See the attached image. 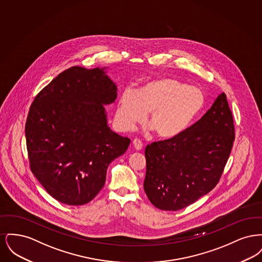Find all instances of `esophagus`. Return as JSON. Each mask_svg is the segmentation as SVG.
<instances>
[{
	"label": "esophagus",
	"instance_id": "esophagus-1",
	"mask_svg": "<svg viewBox=\"0 0 262 262\" xmlns=\"http://www.w3.org/2000/svg\"><path fill=\"white\" fill-rule=\"evenodd\" d=\"M133 145H134V148L136 150L142 149V143L138 139H134L133 140Z\"/></svg>",
	"mask_w": 262,
	"mask_h": 262
}]
</instances>
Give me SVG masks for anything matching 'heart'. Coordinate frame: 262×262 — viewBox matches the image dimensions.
Returning <instances> with one entry per match:
<instances>
[{
  "instance_id": "1",
  "label": "heart",
  "mask_w": 262,
  "mask_h": 262,
  "mask_svg": "<svg viewBox=\"0 0 262 262\" xmlns=\"http://www.w3.org/2000/svg\"><path fill=\"white\" fill-rule=\"evenodd\" d=\"M204 105L200 88L171 77L147 81L137 92L125 89L121 94L116 120L125 130L143 122L148 114V125L163 139L178 137L185 132Z\"/></svg>"
}]
</instances>
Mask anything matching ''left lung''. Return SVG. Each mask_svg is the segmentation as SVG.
Masks as SVG:
<instances>
[{
	"label": "left lung",
	"mask_w": 262,
	"mask_h": 262,
	"mask_svg": "<svg viewBox=\"0 0 262 262\" xmlns=\"http://www.w3.org/2000/svg\"><path fill=\"white\" fill-rule=\"evenodd\" d=\"M234 140L233 116L223 92L198 123L146 146L143 187L150 202L177 211L207 194L220 180Z\"/></svg>",
	"instance_id": "obj_1"
}]
</instances>
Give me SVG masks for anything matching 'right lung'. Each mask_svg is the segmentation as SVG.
<instances>
[{"label": "right lung", "instance_id": "1", "mask_svg": "<svg viewBox=\"0 0 262 262\" xmlns=\"http://www.w3.org/2000/svg\"><path fill=\"white\" fill-rule=\"evenodd\" d=\"M107 69L63 71L38 93L28 113L31 171L52 198L68 205L93 200L108 166L130 143L108 125L104 106L115 102L118 88Z\"/></svg>", "mask_w": 262, "mask_h": 262}]
</instances>
